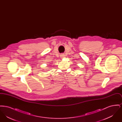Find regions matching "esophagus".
<instances>
[{
	"label": "esophagus",
	"instance_id": "obj_1",
	"mask_svg": "<svg viewBox=\"0 0 122 122\" xmlns=\"http://www.w3.org/2000/svg\"><path fill=\"white\" fill-rule=\"evenodd\" d=\"M64 57V55L63 54H62L61 55V58H63Z\"/></svg>",
	"mask_w": 122,
	"mask_h": 122
}]
</instances>
